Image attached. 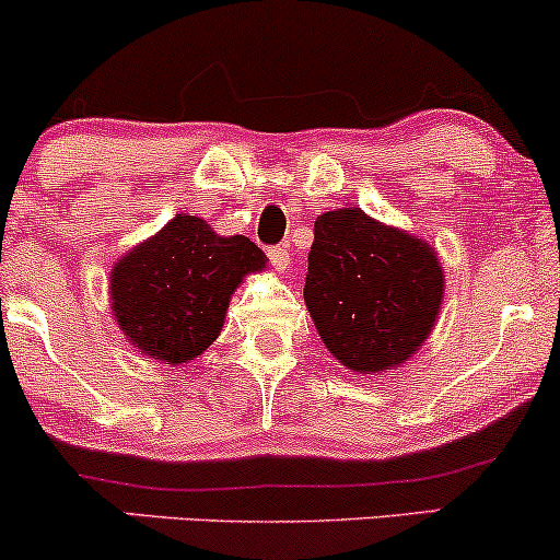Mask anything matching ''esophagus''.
I'll return each instance as SVG.
<instances>
[{
	"label": "esophagus",
	"instance_id": "1",
	"mask_svg": "<svg viewBox=\"0 0 560 560\" xmlns=\"http://www.w3.org/2000/svg\"><path fill=\"white\" fill-rule=\"evenodd\" d=\"M266 255H268V260H271V266L276 268V271H289V253L284 250V247H268Z\"/></svg>",
	"mask_w": 560,
	"mask_h": 560
}]
</instances>
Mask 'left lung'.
I'll list each match as a JSON object with an SVG mask.
<instances>
[{"mask_svg": "<svg viewBox=\"0 0 560 560\" xmlns=\"http://www.w3.org/2000/svg\"><path fill=\"white\" fill-rule=\"evenodd\" d=\"M305 302L323 345L362 375L399 368L433 331L443 268L425 240L336 208L315 221Z\"/></svg>", "mask_w": 560, "mask_h": 560, "instance_id": "left-lung-1", "label": "left lung"}]
</instances>
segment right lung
<instances>
[{
	"mask_svg": "<svg viewBox=\"0 0 560 560\" xmlns=\"http://www.w3.org/2000/svg\"><path fill=\"white\" fill-rule=\"evenodd\" d=\"M266 255L242 234L221 237L198 215L177 213L112 268V313L145 357L182 365L224 326L229 300Z\"/></svg>",
	"mask_w": 560,
	"mask_h": 560,
	"instance_id": "add662e5",
	"label": "right lung"
}]
</instances>
